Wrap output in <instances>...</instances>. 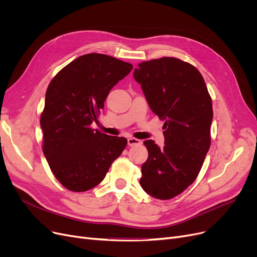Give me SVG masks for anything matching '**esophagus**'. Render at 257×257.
I'll return each mask as SVG.
<instances>
[{"mask_svg": "<svg viewBox=\"0 0 257 257\" xmlns=\"http://www.w3.org/2000/svg\"><path fill=\"white\" fill-rule=\"evenodd\" d=\"M128 145H129L130 147H133V146H140V145H142V142H141L140 140H138V139L130 138V139H128Z\"/></svg>", "mask_w": 257, "mask_h": 257, "instance_id": "obj_1", "label": "esophagus"}]
</instances>
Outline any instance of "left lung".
Masks as SVG:
<instances>
[{
  "instance_id": "left-lung-1",
  "label": "left lung",
  "mask_w": 257,
  "mask_h": 257,
  "mask_svg": "<svg viewBox=\"0 0 257 257\" xmlns=\"http://www.w3.org/2000/svg\"><path fill=\"white\" fill-rule=\"evenodd\" d=\"M133 77L151 110L165 120L164 148L145 141L148 159L140 180L150 196L169 200L197 178L210 147L212 103L196 67L178 58L163 57L139 64Z\"/></svg>"
}]
</instances>
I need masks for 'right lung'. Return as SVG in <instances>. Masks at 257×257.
<instances>
[{"mask_svg":"<svg viewBox=\"0 0 257 257\" xmlns=\"http://www.w3.org/2000/svg\"><path fill=\"white\" fill-rule=\"evenodd\" d=\"M132 64L90 53L64 66L52 79L40 127L43 152L56 179L72 192L98 185L124 151L125 138L90 127L98 120L110 89L132 70Z\"/></svg>","mask_w":257,"mask_h":257,"instance_id":"1","label":"right lung"}]
</instances>
